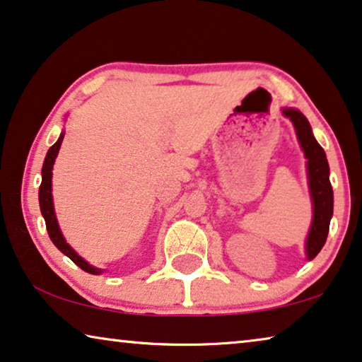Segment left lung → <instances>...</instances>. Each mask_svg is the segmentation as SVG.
Here are the masks:
<instances>
[{
  "label": "left lung",
  "instance_id": "obj_1",
  "mask_svg": "<svg viewBox=\"0 0 362 362\" xmlns=\"http://www.w3.org/2000/svg\"><path fill=\"white\" fill-rule=\"evenodd\" d=\"M281 112L294 125L299 146L307 159L305 169L312 199V224L305 240V257L307 260H314L319 255L322 247L325 245L330 219L333 216L330 167H328L325 151L317 143L314 133H312L310 123L304 117V113L298 109H293V107H283Z\"/></svg>",
  "mask_w": 362,
  "mask_h": 362
}]
</instances>
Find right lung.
Here are the masks:
<instances>
[{
    "instance_id": "obj_1",
    "label": "right lung",
    "mask_w": 362,
    "mask_h": 362,
    "mask_svg": "<svg viewBox=\"0 0 362 362\" xmlns=\"http://www.w3.org/2000/svg\"><path fill=\"white\" fill-rule=\"evenodd\" d=\"M63 138H64V132L60 133V138H58V141L53 144L50 149H48V153L45 156V160H43L42 183H40V188H39L40 211H42L43 219H45L48 235H50V239H52L53 244L57 245V249L60 250V252H63L68 258H71V260L76 263V265L81 269H84V272H88L90 274H100V273H104V269L93 267V265H90V263L86 262L83 257L78 255L76 250H74L73 247L68 244L66 239H64V235L62 234L60 226H58V219H57V214H55V206H53V195H52V175H53L52 170H53V164H55V159H57V156H58V151H60Z\"/></svg>"
}]
</instances>
